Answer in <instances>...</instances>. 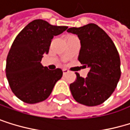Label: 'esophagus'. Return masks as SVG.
Returning <instances> with one entry per match:
<instances>
[{"label": "esophagus", "instance_id": "esophagus-1", "mask_svg": "<svg viewBox=\"0 0 130 130\" xmlns=\"http://www.w3.org/2000/svg\"><path fill=\"white\" fill-rule=\"evenodd\" d=\"M69 72V71H68V70H67V69H63V75H65L66 74H67Z\"/></svg>", "mask_w": 130, "mask_h": 130}]
</instances>
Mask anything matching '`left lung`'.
I'll list each match as a JSON object with an SVG mask.
<instances>
[{
  "label": "left lung",
  "instance_id": "8db88e82",
  "mask_svg": "<svg viewBox=\"0 0 130 130\" xmlns=\"http://www.w3.org/2000/svg\"><path fill=\"white\" fill-rule=\"evenodd\" d=\"M80 41L78 60L90 70L84 78L76 73V80L70 84L74 99L87 106L99 105L115 91L121 76L120 58L114 42L106 32L91 23L80 28H70Z\"/></svg>",
  "mask_w": 130,
  "mask_h": 130
}]
</instances>
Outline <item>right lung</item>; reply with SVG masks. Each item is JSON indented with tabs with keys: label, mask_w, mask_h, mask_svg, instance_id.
Segmentation results:
<instances>
[{
	"label": "right lung",
	"mask_w": 130,
	"mask_h": 130,
	"mask_svg": "<svg viewBox=\"0 0 130 130\" xmlns=\"http://www.w3.org/2000/svg\"><path fill=\"white\" fill-rule=\"evenodd\" d=\"M36 19L28 24L15 38L6 62V77L17 98L35 104L46 100L63 76L61 69L53 70L41 63L49 53L51 41L67 29Z\"/></svg>",
	"instance_id": "obj_1"
}]
</instances>
